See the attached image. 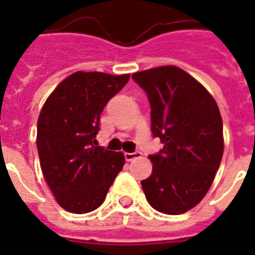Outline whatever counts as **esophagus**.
<instances>
[{
	"mask_svg": "<svg viewBox=\"0 0 255 255\" xmlns=\"http://www.w3.org/2000/svg\"><path fill=\"white\" fill-rule=\"evenodd\" d=\"M141 155V153L139 151H133V153H125V159L126 161H133L134 158H137V157H139Z\"/></svg>",
	"mask_w": 255,
	"mask_h": 255,
	"instance_id": "34e87169",
	"label": "esophagus"
}]
</instances>
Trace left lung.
<instances>
[{"label":"left lung","instance_id":"obj_1","mask_svg":"<svg viewBox=\"0 0 255 255\" xmlns=\"http://www.w3.org/2000/svg\"><path fill=\"white\" fill-rule=\"evenodd\" d=\"M150 104L151 133L163 149L149 155L153 171L141 181L149 203L165 214H182L201 202L224 154L222 118L210 93L177 66L131 76Z\"/></svg>","mask_w":255,"mask_h":255}]
</instances>
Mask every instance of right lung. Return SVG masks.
Returning <instances> with one entry per match:
<instances>
[{
  "label": "right lung",
  "mask_w": 255,
  "mask_h": 255,
  "mask_svg": "<svg viewBox=\"0 0 255 255\" xmlns=\"http://www.w3.org/2000/svg\"><path fill=\"white\" fill-rule=\"evenodd\" d=\"M129 74L77 72L45 102L37 122V149L43 177L61 208L84 214L100 208L122 170V153L97 146L100 116Z\"/></svg>",
  "instance_id": "obj_1"
}]
</instances>
